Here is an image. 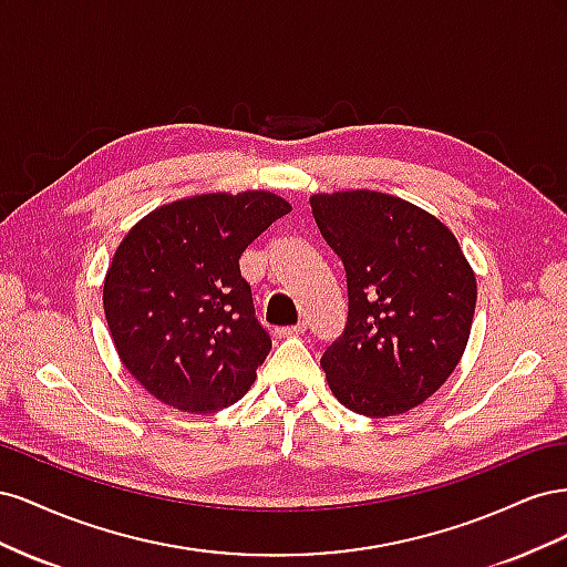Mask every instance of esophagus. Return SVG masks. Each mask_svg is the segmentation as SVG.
<instances>
[{
    "label": "esophagus",
    "instance_id": "1",
    "mask_svg": "<svg viewBox=\"0 0 567 567\" xmlns=\"http://www.w3.org/2000/svg\"><path fill=\"white\" fill-rule=\"evenodd\" d=\"M307 326L305 323H298V326H284V329H277L274 333H277V338H298L305 333Z\"/></svg>",
    "mask_w": 567,
    "mask_h": 567
}]
</instances>
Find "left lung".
Returning a JSON list of instances; mask_svg holds the SVG:
<instances>
[{
	"mask_svg": "<svg viewBox=\"0 0 567 567\" xmlns=\"http://www.w3.org/2000/svg\"><path fill=\"white\" fill-rule=\"evenodd\" d=\"M323 241L348 277V326L321 357L336 400L388 419L423 404L468 346L477 281L447 225L371 188L315 194Z\"/></svg>",
	"mask_w": 567,
	"mask_h": 567,
	"instance_id": "1",
	"label": "left lung"
}]
</instances>
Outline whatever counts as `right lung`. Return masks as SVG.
I'll return each instance as SVG.
<instances>
[{
	"label": "right lung",
	"mask_w": 567,
	"mask_h": 567,
	"mask_svg": "<svg viewBox=\"0 0 567 567\" xmlns=\"http://www.w3.org/2000/svg\"><path fill=\"white\" fill-rule=\"evenodd\" d=\"M290 210L265 188L196 194L125 234L104 279V312L120 362L153 398L215 414L250 390L271 340L238 257Z\"/></svg>",
	"instance_id": "1"
}]
</instances>
